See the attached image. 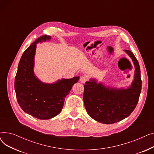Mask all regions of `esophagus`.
Wrapping results in <instances>:
<instances>
[{
    "label": "esophagus",
    "mask_w": 154,
    "mask_h": 154,
    "mask_svg": "<svg viewBox=\"0 0 154 154\" xmlns=\"http://www.w3.org/2000/svg\"><path fill=\"white\" fill-rule=\"evenodd\" d=\"M87 80H88V79H87V77L82 76V77H80V82H82V83H85L86 81H87Z\"/></svg>",
    "instance_id": "1"
}]
</instances>
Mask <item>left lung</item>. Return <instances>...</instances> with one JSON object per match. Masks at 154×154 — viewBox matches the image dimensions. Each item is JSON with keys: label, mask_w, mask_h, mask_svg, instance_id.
<instances>
[{"label": "left lung", "mask_w": 154, "mask_h": 154, "mask_svg": "<svg viewBox=\"0 0 154 154\" xmlns=\"http://www.w3.org/2000/svg\"><path fill=\"white\" fill-rule=\"evenodd\" d=\"M131 58L135 72L131 85L126 88L106 86L91 79L84 85L83 99L85 109L95 120L105 124H114L131 115L138 103L142 88L140 70L134 54L125 50Z\"/></svg>", "instance_id": "8db88e82"}]
</instances>
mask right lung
I'll list each match as a JSON object with an SVG mask.
<instances>
[{
    "instance_id": "obj_1",
    "label": "right lung",
    "mask_w": 154,
    "mask_h": 154,
    "mask_svg": "<svg viewBox=\"0 0 154 154\" xmlns=\"http://www.w3.org/2000/svg\"><path fill=\"white\" fill-rule=\"evenodd\" d=\"M51 39V36L38 37L22 54L15 78V91L21 109L37 119L47 120L61 112L66 97L80 77L62 79L54 83H44L34 74V58L37 44Z\"/></svg>"
}]
</instances>
